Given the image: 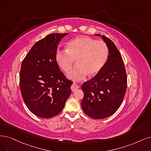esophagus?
I'll return each instance as SVG.
<instances>
[{
	"label": "esophagus",
	"instance_id": "obj_1",
	"mask_svg": "<svg viewBox=\"0 0 151 151\" xmlns=\"http://www.w3.org/2000/svg\"><path fill=\"white\" fill-rule=\"evenodd\" d=\"M78 88H79V86H78V85H76V83H73V84L72 86H71V89L72 91H76Z\"/></svg>",
	"mask_w": 151,
	"mask_h": 151
}]
</instances>
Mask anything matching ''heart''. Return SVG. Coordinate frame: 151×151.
I'll return each mask as SVG.
<instances>
[{
    "label": "heart",
    "instance_id": "heart-1",
    "mask_svg": "<svg viewBox=\"0 0 151 151\" xmlns=\"http://www.w3.org/2000/svg\"><path fill=\"white\" fill-rule=\"evenodd\" d=\"M108 57V48L104 42L88 37H78L66 44V50H58L55 60L60 68L67 73L75 61L78 66L68 74L73 80H82L98 75L103 70Z\"/></svg>",
    "mask_w": 151,
    "mask_h": 151
}]
</instances>
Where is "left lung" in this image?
I'll return each instance as SVG.
<instances>
[{
    "instance_id": "1",
    "label": "left lung",
    "mask_w": 151,
    "mask_h": 151,
    "mask_svg": "<svg viewBox=\"0 0 151 151\" xmlns=\"http://www.w3.org/2000/svg\"><path fill=\"white\" fill-rule=\"evenodd\" d=\"M109 56L101 72L81 85L84 97L81 104L88 116L101 119L113 114L123 101L127 88V75L124 61L114 43L104 35Z\"/></svg>"
}]
</instances>
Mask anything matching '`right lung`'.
Segmentation results:
<instances>
[{"label":"right lung","instance_id":"add662e5","mask_svg":"<svg viewBox=\"0 0 151 151\" xmlns=\"http://www.w3.org/2000/svg\"><path fill=\"white\" fill-rule=\"evenodd\" d=\"M68 33H51L36 42L22 63L20 88L25 104L37 116L50 118L63 109L73 81L55 60L61 39Z\"/></svg>","mask_w":151,"mask_h":151}]
</instances>
